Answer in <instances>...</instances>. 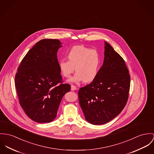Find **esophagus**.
<instances>
[{
  "instance_id": "obj_1",
  "label": "esophagus",
  "mask_w": 154,
  "mask_h": 154,
  "mask_svg": "<svg viewBox=\"0 0 154 154\" xmlns=\"http://www.w3.org/2000/svg\"><path fill=\"white\" fill-rule=\"evenodd\" d=\"M76 87L74 85H71V90L72 91H75V90H76Z\"/></svg>"
}]
</instances>
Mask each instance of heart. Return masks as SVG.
I'll list each match as a JSON object with an SVG mask.
<instances>
[{"mask_svg": "<svg viewBox=\"0 0 154 154\" xmlns=\"http://www.w3.org/2000/svg\"><path fill=\"white\" fill-rule=\"evenodd\" d=\"M68 60L59 62L62 75L69 78L75 69L76 72L69 79L71 82L78 83L84 81L91 82L97 76L100 65V57L97 51L84 45L73 46L67 54Z\"/></svg>", "mask_w": 154, "mask_h": 154, "instance_id": "obj_1", "label": "heart"}]
</instances>
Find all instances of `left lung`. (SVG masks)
Segmentation results:
<instances>
[{
	"label": "left lung",
	"instance_id": "left-lung-1",
	"mask_svg": "<svg viewBox=\"0 0 154 154\" xmlns=\"http://www.w3.org/2000/svg\"><path fill=\"white\" fill-rule=\"evenodd\" d=\"M104 60L97 78L78 91L86 120L102 125L118 116L126 105L130 75L123 58L105 42Z\"/></svg>",
	"mask_w": 154,
	"mask_h": 154
}]
</instances>
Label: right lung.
I'll return each instance as SVG.
<instances>
[{
    "label": "right lung",
    "mask_w": 154,
    "mask_h": 154,
    "mask_svg": "<svg viewBox=\"0 0 154 154\" xmlns=\"http://www.w3.org/2000/svg\"><path fill=\"white\" fill-rule=\"evenodd\" d=\"M62 43L58 39L37 42L22 59L14 84L19 103L25 113L38 123L51 122L56 118L70 85L62 84L57 58Z\"/></svg>",
    "instance_id": "1"
}]
</instances>
